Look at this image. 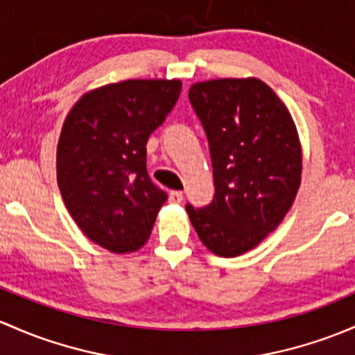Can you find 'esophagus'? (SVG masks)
Returning <instances> with one entry per match:
<instances>
[{"mask_svg":"<svg viewBox=\"0 0 355 355\" xmlns=\"http://www.w3.org/2000/svg\"><path fill=\"white\" fill-rule=\"evenodd\" d=\"M184 200V193L180 190H171L170 192V202L171 204H180Z\"/></svg>","mask_w":355,"mask_h":355,"instance_id":"obj_1","label":"esophagus"}]
</instances>
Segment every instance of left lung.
I'll list each match as a JSON object with an SVG mask.
<instances>
[{"label":"left lung","mask_w":355,"mask_h":355,"mask_svg":"<svg viewBox=\"0 0 355 355\" xmlns=\"http://www.w3.org/2000/svg\"><path fill=\"white\" fill-rule=\"evenodd\" d=\"M189 100L206 130L214 197L185 209L200 241L219 257L257 246L284 219L301 182V146L289 110L257 78L192 85Z\"/></svg>","instance_id":"1"}]
</instances>
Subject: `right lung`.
<instances>
[{
	"label": "right lung",
	"mask_w": 355,
	"mask_h": 355,
	"mask_svg": "<svg viewBox=\"0 0 355 355\" xmlns=\"http://www.w3.org/2000/svg\"><path fill=\"white\" fill-rule=\"evenodd\" d=\"M178 80H128L87 93L58 144V185L71 218L114 253L141 248L168 199L148 175L146 143L180 96Z\"/></svg>",
	"instance_id": "1"
}]
</instances>
